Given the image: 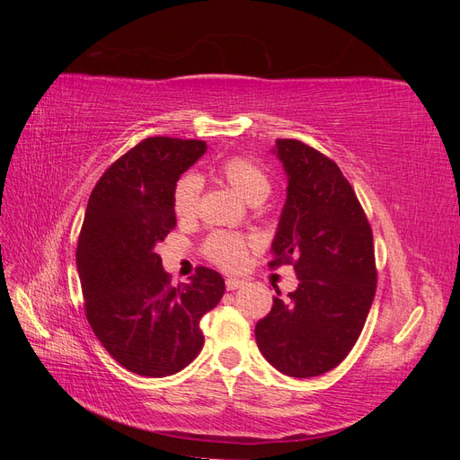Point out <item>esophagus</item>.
Wrapping results in <instances>:
<instances>
[{
    "mask_svg": "<svg viewBox=\"0 0 460 460\" xmlns=\"http://www.w3.org/2000/svg\"><path fill=\"white\" fill-rule=\"evenodd\" d=\"M243 284H245V280H240V278H226V289H228V291L238 289V288H242Z\"/></svg>",
    "mask_w": 460,
    "mask_h": 460,
    "instance_id": "obj_1",
    "label": "esophagus"
}]
</instances>
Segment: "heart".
I'll return each instance as SVG.
<instances>
[{"label": "heart", "instance_id": "obj_1", "mask_svg": "<svg viewBox=\"0 0 460 460\" xmlns=\"http://www.w3.org/2000/svg\"><path fill=\"white\" fill-rule=\"evenodd\" d=\"M218 174L245 198L249 203H261L272 190V178L264 166L257 161L234 155L220 163ZM201 178L198 174H186L176 182L172 193V207L180 220L196 218L199 211ZM252 240L245 235L232 232H215L208 235L203 245V252L208 261L218 264L225 270H238L247 261V252Z\"/></svg>", "mask_w": 460, "mask_h": 460}]
</instances>
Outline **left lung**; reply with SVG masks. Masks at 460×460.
<instances>
[{"instance_id":"1","label":"left lung","mask_w":460,"mask_h":460,"mask_svg":"<svg viewBox=\"0 0 460 460\" xmlns=\"http://www.w3.org/2000/svg\"><path fill=\"white\" fill-rule=\"evenodd\" d=\"M288 196L270 267L294 264L299 286L255 326L259 351L282 374L313 378L349 355L376 294L372 228L340 166L299 140L272 149Z\"/></svg>"}]
</instances>
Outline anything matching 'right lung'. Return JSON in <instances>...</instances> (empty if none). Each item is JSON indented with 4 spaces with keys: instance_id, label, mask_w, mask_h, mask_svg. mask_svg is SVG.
Wrapping results in <instances>:
<instances>
[{
    "instance_id": "1",
    "label": "right lung",
    "mask_w": 460,
    "mask_h": 460,
    "mask_svg": "<svg viewBox=\"0 0 460 460\" xmlns=\"http://www.w3.org/2000/svg\"><path fill=\"white\" fill-rule=\"evenodd\" d=\"M205 151L201 140L146 137L109 166L88 199L76 247L86 318L134 374L163 378L188 367L205 341L201 316L225 296L222 276L207 267L171 284L155 253L176 226L178 178Z\"/></svg>"
}]
</instances>
